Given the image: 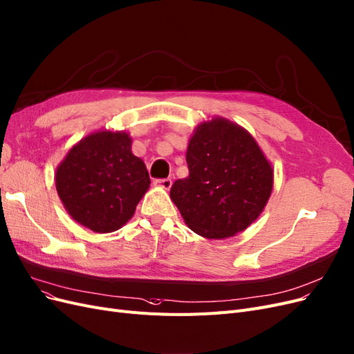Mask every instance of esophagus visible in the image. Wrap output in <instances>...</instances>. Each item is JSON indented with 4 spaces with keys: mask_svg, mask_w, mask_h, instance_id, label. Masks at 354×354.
<instances>
[{
    "mask_svg": "<svg viewBox=\"0 0 354 354\" xmlns=\"http://www.w3.org/2000/svg\"><path fill=\"white\" fill-rule=\"evenodd\" d=\"M153 185H155V186H160V187H162V189H165V190H168L169 187H171L173 181H171V178H156V180L153 181Z\"/></svg>",
    "mask_w": 354,
    "mask_h": 354,
    "instance_id": "1",
    "label": "esophagus"
}]
</instances>
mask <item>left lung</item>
Listing matches in <instances>:
<instances>
[{
    "mask_svg": "<svg viewBox=\"0 0 354 354\" xmlns=\"http://www.w3.org/2000/svg\"><path fill=\"white\" fill-rule=\"evenodd\" d=\"M189 176L169 196L194 233L227 239L248 228L271 196L274 173L249 133L224 118L202 123L189 142Z\"/></svg>",
    "mask_w": 354,
    "mask_h": 354,
    "instance_id": "1",
    "label": "left lung"
}]
</instances>
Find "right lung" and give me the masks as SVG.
Segmentation results:
<instances>
[{
  "mask_svg": "<svg viewBox=\"0 0 354 354\" xmlns=\"http://www.w3.org/2000/svg\"><path fill=\"white\" fill-rule=\"evenodd\" d=\"M151 178L131 153L124 131H98L73 146L55 173L58 196L71 218L95 233H113L135 214Z\"/></svg>",
  "mask_w": 354,
  "mask_h": 354,
  "instance_id": "obj_1",
  "label": "right lung"
}]
</instances>
